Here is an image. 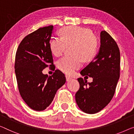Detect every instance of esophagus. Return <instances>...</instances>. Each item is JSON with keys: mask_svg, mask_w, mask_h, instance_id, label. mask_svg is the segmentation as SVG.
<instances>
[{"mask_svg": "<svg viewBox=\"0 0 134 134\" xmlns=\"http://www.w3.org/2000/svg\"><path fill=\"white\" fill-rule=\"evenodd\" d=\"M65 78H66L67 81H71V79H72V78H71V77H69V76H65Z\"/></svg>", "mask_w": 134, "mask_h": 134, "instance_id": "1", "label": "esophagus"}]
</instances>
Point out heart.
Wrapping results in <instances>:
<instances>
[{
  "instance_id": "b5f03b06",
  "label": "heart",
  "mask_w": 134,
  "mask_h": 134,
  "mask_svg": "<svg viewBox=\"0 0 134 134\" xmlns=\"http://www.w3.org/2000/svg\"><path fill=\"white\" fill-rule=\"evenodd\" d=\"M60 38L51 41V51L55 57H60L67 47L72 46L71 57H64L58 62V67L64 73L71 75L83 64V59L90 61L96 57L98 41L90 29L79 26H68L59 31Z\"/></svg>"
}]
</instances>
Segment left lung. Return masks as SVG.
<instances>
[{"label": "left lung", "mask_w": 134, "mask_h": 134, "mask_svg": "<svg viewBox=\"0 0 134 134\" xmlns=\"http://www.w3.org/2000/svg\"><path fill=\"white\" fill-rule=\"evenodd\" d=\"M120 53L116 42L105 31L100 32V47L93 60L81 71L93 77L87 82L77 79L80 87L75 94L77 105L83 112L95 114L104 108L113 99L120 77Z\"/></svg>", "instance_id": "obj_1"}]
</instances>
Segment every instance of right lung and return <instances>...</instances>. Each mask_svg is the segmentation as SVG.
<instances>
[{"label":"right lung","instance_id":"right-lung-1","mask_svg":"<svg viewBox=\"0 0 134 134\" xmlns=\"http://www.w3.org/2000/svg\"><path fill=\"white\" fill-rule=\"evenodd\" d=\"M52 25L40 27L27 35L20 43L15 55V73L20 94L34 110H44L53 101L58 90L64 84V74L56 70L52 76L42 73L53 67L50 47Z\"/></svg>","mask_w":134,"mask_h":134}]
</instances>
